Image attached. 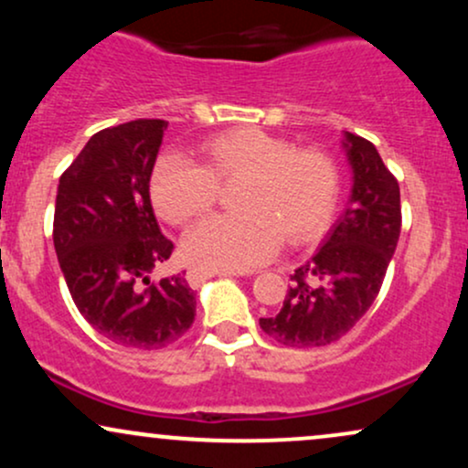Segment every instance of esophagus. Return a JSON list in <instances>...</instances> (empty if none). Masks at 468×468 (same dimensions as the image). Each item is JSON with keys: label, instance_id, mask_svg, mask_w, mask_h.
Masks as SVG:
<instances>
[{"label": "esophagus", "instance_id": "34e87169", "mask_svg": "<svg viewBox=\"0 0 468 468\" xmlns=\"http://www.w3.org/2000/svg\"><path fill=\"white\" fill-rule=\"evenodd\" d=\"M216 275H227V271H219V268H213V266H193L189 268V272H186V279H189L191 286H197V283H202L204 279H211Z\"/></svg>", "mask_w": 468, "mask_h": 468}]
</instances>
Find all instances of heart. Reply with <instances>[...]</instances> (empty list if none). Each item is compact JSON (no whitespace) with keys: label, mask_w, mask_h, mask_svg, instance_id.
<instances>
[{"label":"heart","mask_w":468,"mask_h":468,"mask_svg":"<svg viewBox=\"0 0 468 468\" xmlns=\"http://www.w3.org/2000/svg\"><path fill=\"white\" fill-rule=\"evenodd\" d=\"M202 165L163 155L152 171V200L166 222L185 227L207 216L222 186L238 185L239 213L204 219L186 235L185 250L204 264L246 271L282 246L313 244L325 233L338 202V169L321 149H297L286 138L239 127L208 138Z\"/></svg>","instance_id":"obj_1"}]
</instances>
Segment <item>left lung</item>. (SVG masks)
<instances>
[{"instance_id":"obj_1","label":"left lung","mask_w":468,"mask_h":468,"mask_svg":"<svg viewBox=\"0 0 468 468\" xmlns=\"http://www.w3.org/2000/svg\"><path fill=\"white\" fill-rule=\"evenodd\" d=\"M354 186L346 213L310 261L290 275L282 310L260 319L288 347L330 346L346 336L378 297L400 238V186L376 147L346 133Z\"/></svg>"}]
</instances>
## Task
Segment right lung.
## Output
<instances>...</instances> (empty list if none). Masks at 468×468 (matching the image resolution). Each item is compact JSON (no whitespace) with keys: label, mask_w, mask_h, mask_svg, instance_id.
Returning <instances> with one entry per match:
<instances>
[{"label":"right lung","mask_w":468,"mask_h":468,"mask_svg":"<svg viewBox=\"0 0 468 468\" xmlns=\"http://www.w3.org/2000/svg\"><path fill=\"white\" fill-rule=\"evenodd\" d=\"M165 130L138 118L96 132L61 174L55 204L52 239L74 305L99 335L136 350L171 346L196 319L182 272L149 279L174 252L149 197Z\"/></svg>","instance_id":"add662e5"}]
</instances>
